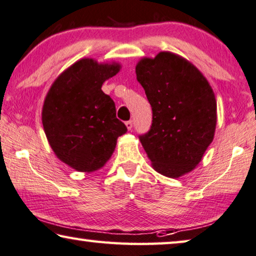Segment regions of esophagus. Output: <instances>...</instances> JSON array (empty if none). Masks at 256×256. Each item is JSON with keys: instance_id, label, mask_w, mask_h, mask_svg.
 Masks as SVG:
<instances>
[{"instance_id": "obj_1", "label": "esophagus", "mask_w": 256, "mask_h": 256, "mask_svg": "<svg viewBox=\"0 0 256 256\" xmlns=\"http://www.w3.org/2000/svg\"><path fill=\"white\" fill-rule=\"evenodd\" d=\"M126 127H127L128 130H132V121H127V122H126Z\"/></svg>"}]
</instances>
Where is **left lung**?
<instances>
[{
    "mask_svg": "<svg viewBox=\"0 0 256 256\" xmlns=\"http://www.w3.org/2000/svg\"><path fill=\"white\" fill-rule=\"evenodd\" d=\"M137 80L152 108L150 130L140 140L152 168L168 178L194 170L212 142L217 102L196 66L171 52L136 64Z\"/></svg>",
    "mask_w": 256,
    "mask_h": 256,
    "instance_id": "left-lung-1",
    "label": "left lung"
}]
</instances>
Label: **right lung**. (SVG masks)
Segmentation results:
<instances>
[{"instance_id":"right-lung-1","label":"right lung","mask_w":256,"mask_h":256,"mask_svg":"<svg viewBox=\"0 0 256 256\" xmlns=\"http://www.w3.org/2000/svg\"><path fill=\"white\" fill-rule=\"evenodd\" d=\"M121 66L85 58L66 69L48 91L42 126L56 157L80 172L102 168L127 127L116 119V104L102 86Z\"/></svg>"}]
</instances>
